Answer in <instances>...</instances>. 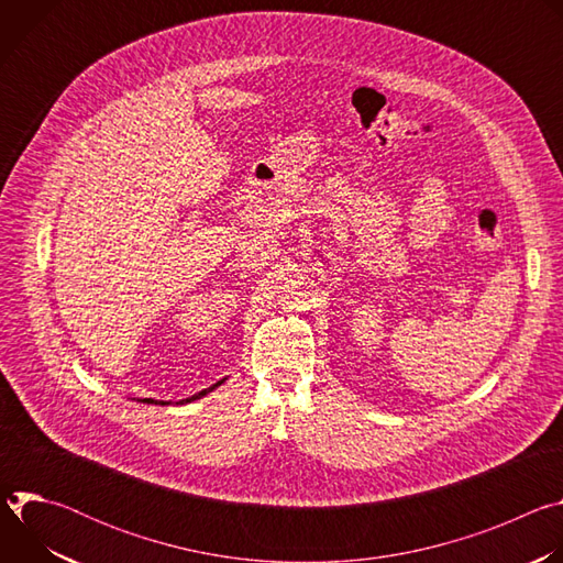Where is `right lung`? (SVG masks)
<instances>
[{
	"label": "right lung",
	"instance_id": "obj_1",
	"mask_svg": "<svg viewBox=\"0 0 563 563\" xmlns=\"http://www.w3.org/2000/svg\"><path fill=\"white\" fill-rule=\"evenodd\" d=\"M220 383H222V380L213 383L211 387H207V389H202V391H198V394H194V396H189V398H183V400H180V406H183V404H191V400H196V398H200V396L209 394V391H211V389H216ZM140 400H144V404H153V406H169V404H165V400H153V398H140Z\"/></svg>",
	"mask_w": 563,
	"mask_h": 563
}]
</instances>
